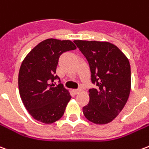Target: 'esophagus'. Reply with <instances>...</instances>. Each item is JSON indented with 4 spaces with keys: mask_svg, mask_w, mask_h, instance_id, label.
<instances>
[{
    "mask_svg": "<svg viewBox=\"0 0 149 149\" xmlns=\"http://www.w3.org/2000/svg\"><path fill=\"white\" fill-rule=\"evenodd\" d=\"M72 92H73V93H74L75 95H77V94H78L81 92V90H80V89H73Z\"/></svg>",
    "mask_w": 149,
    "mask_h": 149,
    "instance_id": "34e87169",
    "label": "esophagus"
}]
</instances>
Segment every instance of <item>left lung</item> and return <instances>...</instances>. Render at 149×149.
<instances>
[{
	"mask_svg": "<svg viewBox=\"0 0 149 149\" xmlns=\"http://www.w3.org/2000/svg\"><path fill=\"white\" fill-rule=\"evenodd\" d=\"M87 59L93 84L89 102L83 107L84 116L94 124L105 125L114 120L129 97L131 68L126 56L114 45L105 41L74 40Z\"/></svg>",
	"mask_w": 149,
	"mask_h": 149,
	"instance_id": "obj_1",
	"label": "left lung"
}]
</instances>
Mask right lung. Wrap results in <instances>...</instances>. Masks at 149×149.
<instances>
[{
	"label": "right lung",
	"instance_id": "right-lung-1",
	"mask_svg": "<svg viewBox=\"0 0 149 149\" xmlns=\"http://www.w3.org/2000/svg\"><path fill=\"white\" fill-rule=\"evenodd\" d=\"M77 47L69 40L47 39L31 50L22 62L18 76L21 100L33 117L52 124L64 115L71 99L63 84L56 86L60 78L55 74L60 56Z\"/></svg>",
	"mask_w": 149,
	"mask_h": 149
}]
</instances>
